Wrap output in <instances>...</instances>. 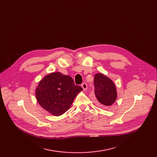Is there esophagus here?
I'll use <instances>...</instances> for the list:
<instances>
[{"mask_svg": "<svg viewBox=\"0 0 157 157\" xmlns=\"http://www.w3.org/2000/svg\"><path fill=\"white\" fill-rule=\"evenodd\" d=\"M81 87L82 88V89H83V90L85 91H86V90H87V88H88V86H87V84H86V82H84V83H82V85H81Z\"/></svg>", "mask_w": 157, "mask_h": 157, "instance_id": "34e87169", "label": "esophagus"}]
</instances>
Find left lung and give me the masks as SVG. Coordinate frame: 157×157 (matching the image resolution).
<instances>
[{
    "label": "left lung",
    "instance_id": "obj_1",
    "mask_svg": "<svg viewBox=\"0 0 157 157\" xmlns=\"http://www.w3.org/2000/svg\"><path fill=\"white\" fill-rule=\"evenodd\" d=\"M94 93L98 102L109 106L115 103L117 99V88L114 82L102 73L94 75Z\"/></svg>",
    "mask_w": 157,
    "mask_h": 157
}]
</instances>
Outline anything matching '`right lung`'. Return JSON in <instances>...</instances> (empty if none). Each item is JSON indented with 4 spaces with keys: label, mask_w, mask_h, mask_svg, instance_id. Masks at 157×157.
<instances>
[{
    "label": "right lung",
    "mask_w": 157,
    "mask_h": 157,
    "mask_svg": "<svg viewBox=\"0 0 157 157\" xmlns=\"http://www.w3.org/2000/svg\"><path fill=\"white\" fill-rule=\"evenodd\" d=\"M82 90L81 86L75 85L71 76L54 72L39 81L35 94L42 108L51 115L59 117L70 108L76 95Z\"/></svg>",
    "instance_id": "add662e5"
}]
</instances>
